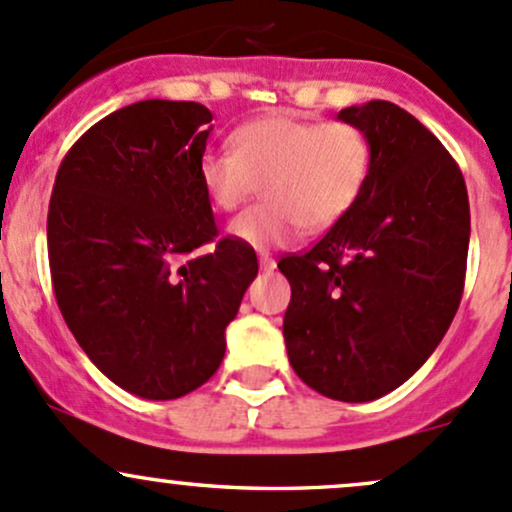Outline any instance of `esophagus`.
Instances as JSON below:
<instances>
[{
    "label": "esophagus",
    "instance_id": "34e87169",
    "mask_svg": "<svg viewBox=\"0 0 512 512\" xmlns=\"http://www.w3.org/2000/svg\"><path fill=\"white\" fill-rule=\"evenodd\" d=\"M274 267H277V262H274L270 255H260V270H265V272H272Z\"/></svg>",
    "mask_w": 512,
    "mask_h": 512
}]
</instances>
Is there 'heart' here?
<instances>
[{
    "label": "heart",
    "mask_w": 512,
    "mask_h": 512,
    "mask_svg": "<svg viewBox=\"0 0 512 512\" xmlns=\"http://www.w3.org/2000/svg\"><path fill=\"white\" fill-rule=\"evenodd\" d=\"M233 142L235 149L203 154L198 179L208 201L225 213L245 206L262 184L267 201L230 225V235L255 250L287 245L301 228H333L368 181V137L348 122L272 115L242 125Z\"/></svg>",
    "instance_id": "b5f03b06"
}]
</instances>
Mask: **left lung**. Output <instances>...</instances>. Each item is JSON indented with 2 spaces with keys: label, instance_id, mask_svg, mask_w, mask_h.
Returning <instances> with one entry per match:
<instances>
[{
  "label": "left lung",
  "instance_id": "1",
  "mask_svg": "<svg viewBox=\"0 0 512 512\" xmlns=\"http://www.w3.org/2000/svg\"><path fill=\"white\" fill-rule=\"evenodd\" d=\"M338 120L368 137V181L311 250L279 260L292 284L282 333L311 390L370 402L410 380L454 321L469 193L451 154L402 107L370 100Z\"/></svg>",
  "mask_w": 512,
  "mask_h": 512
}]
</instances>
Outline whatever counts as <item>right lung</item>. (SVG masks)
I'll return each instance as SVG.
<instances>
[{
	"label": "right lung",
	"instance_id": "obj_1",
	"mask_svg": "<svg viewBox=\"0 0 512 512\" xmlns=\"http://www.w3.org/2000/svg\"><path fill=\"white\" fill-rule=\"evenodd\" d=\"M201 102L142 100L93 125L63 159L48 206V265L68 328L102 375L144 400L201 387L257 277V255L215 242L198 179Z\"/></svg>",
	"mask_w": 512,
	"mask_h": 512
}]
</instances>
